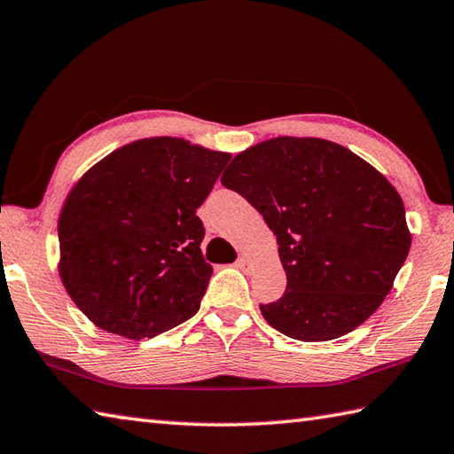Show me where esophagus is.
<instances>
[{
	"label": "esophagus",
	"instance_id": "1",
	"mask_svg": "<svg viewBox=\"0 0 454 454\" xmlns=\"http://www.w3.org/2000/svg\"><path fill=\"white\" fill-rule=\"evenodd\" d=\"M236 267L238 269H242L244 273H249L252 271V265H249V262H247V257H244V255H239L238 257V262H236Z\"/></svg>",
	"mask_w": 454,
	"mask_h": 454
}]
</instances>
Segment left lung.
Returning <instances> with one entry per match:
<instances>
[{
  "mask_svg": "<svg viewBox=\"0 0 454 454\" xmlns=\"http://www.w3.org/2000/svg\"><path fill=\"white\" fill-rule=\"evenodd\" d=\"M220 181L277 236L286 288L259 304L275 330L330 341L376 312L411 236L398 191L371 163L330 140L278 137L238 153Z\"/></svg>",
  "mask_w": 454,
  "mask_h": 454,
  "instance_id": "left-lung-1",
  "label": "left lung"
}]
</instances>
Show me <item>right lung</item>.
Returning a JSON list of instances; mask_svg holds the SVG:
<instances>
[{"instance_id":"1","label":"right lung","mask_w":454,"mask_h":454,"mask_svg":"<svg viewBox=\"0 0 454 454\" xmlns=\"http://www.w3.org/2000/svg\"><path fill=\"white\" fill-rule=\"evenodd\" d=\"M228 161L181 138H144L75 183L58 220L60 277L95 325L150 340L197 314L212 277L197 208Z\"/></svg>"}]
</instances>
